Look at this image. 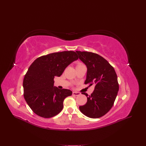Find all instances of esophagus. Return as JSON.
Wrapping results in <instances>:
<instances>
[{"label":"esophagus","instance_id":"34e87169","mask_svg":"<svg viewBox=\"0 0 146 146\" xmlns=\"http://www.w3.org/2000/svg\"><path fill=\"white\" fill-rule=\"evenodd\" d=\"M80 95V93H79V92H73V95H74V96H78V95Z\"/></svg>","mask_w":146,"mask_h":146}]
</instances>
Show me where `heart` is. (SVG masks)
<instances>
[{
	"label": "heart",
	"mask_w": 146,
	"mask_h": 146,
	"mask_svg": "<svg viewBox=\"0 0 146 146\" xmlns=\"http://www.w3.org/2000/svg\"><path fill=\"white\" fill-rule=\"evenodd\" d=\"M81 65H82V64H77V66H81Z\"/></svg>",
	"instance_id": "obj_1"
}]
</instances>
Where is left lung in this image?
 I'll use <instances>...</instances> for the list:
<instances>
[{
  "label": "left lung",
  "mask_w": 146,
  "mask_h": 146,
  "mask_svg": "<svg viewBox=\"0 0 146 146\" xmlns=\"http://www.w3.org/2000/svg\"><path fill=\"white\" fill-rule=\"evenodd\" d=\"M76 52L87 68L84 84L95 86L90 96L82 93L87 97V102L85 105L80 106L79 109L88 117H101L111 109L117 97L119 86L116 73L109 62L98 54L86 51Z\"/></svg>",
  "instance_id": "obj_1"
}]
</instances>
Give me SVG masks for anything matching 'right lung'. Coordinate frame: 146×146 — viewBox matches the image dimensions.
I'll use <instances>...</instances> for the list:
<instances>
[{
	"mask_svg": "<svg viewBox=\"0 0 146 146\" xmlns=\"http://www.w3.org/2000/svg\"><path fill=\"white\" fill-rule=\"evenodd\" d=\"M77 59L74 51L54 52L37 58L29 66L23 81L24 96L36 114L51 118L62 111L64 99L72 91L54 86V78Z\"/></svg>",
	"mask_w": 146,
	"mask_h": 146,
	"instance_id": "add662e5",
	"label": "right lung"
}]
</instances>
